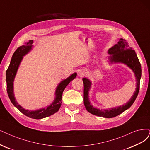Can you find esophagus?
Wrapping results in <instances>:
<instances>
[{"instance_id":"esophagus-1","label":"esophagus","mask_w":150,"mask_h":150,"mask_svg":"<svg viewBox=\"0 0 150 150\" xmlns=\"http://www.w3.org/2000/svg\"><path fill=\"white\" fill-rule=\"evenodd\" d=\"M79 75H80V76H83V75L85 74V71H84V70H80V71H79Z\"/></svg>"}]
</instances>
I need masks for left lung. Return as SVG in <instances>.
<instances>
[{"label": "left lung", "mask_w": 150, "mask_h": 150, "mask_svg": "<svg viewBox=\"0 0 150 150\" xmlns=\"http://www.w3.org/2000/svg\"><path fill=\"white\" fill-rule=\"evenodd\" d=\"M108 53L109 55L108 57V62L109 64L118 63L125 64L134 73L136 79V88L134 95H132L128 102L122 106L108 109H100L95 108L91 104L89 99V92L91 90L92 83L90 79L85 77L83 79L84 85L83 101L85 108L88 112L93 115L99 116V117L112 118L128 109L135 101L140 90L142 67L135 51L134 49H132L128 42L122 38L119 39L117 44H115L113 47L110 48L108 50Z\"/></svg>", "instance_id": "obj_1"}]
</instances>
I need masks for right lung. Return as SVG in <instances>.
Masks as SVG:
<instances>
[{
  "instance_id": "add662e5",
  "label": "right lung",
  "mask_w": 150,
  "mask_h": 150,
  "mask_svg": "<svg viewBox=\"0 0 150 150\" xmlns=\"http://www.w3.org/2000/svg\"><path fill=\"white\" fill-rule=\"evenodd\" d=\"M33 42H34L33 40H30L28 42L25 43L24 45L19 47L13 53L8 68L6 71L7 91L10 101L21 113L32 119H41L49 117V116L57 112L59 110L61 106V103H62L63 91L66 86L70 83V82L76 76L77 74L75 72L59 83L55 91L54 100L51 104H50L45 108L35 110H29L21 106L16 101L13 92V81L21 62L23 59V56L31 51L32 48L33 47Z\"/></svg>"
}]
</instances>
